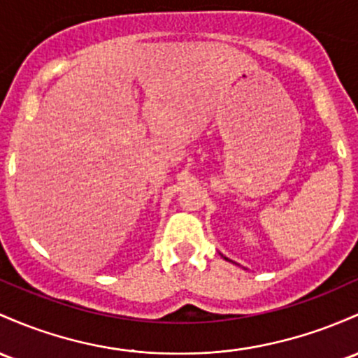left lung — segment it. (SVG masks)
<instances>
[{
	"label": "left lung",
	"instance_id": "left-lung-1",
	"mask_svg": "<svg viewBox=\"0 0 358 358\" xmlns=\"http://www.w3.org/2000/svg\"><path fill=\"white\" fill-rule=\"evenodd\" d=\"M226 260H227V258H226Z\"/></svg>",
	"mask_w": 358,
	"mask_h": 358
}]
</instances>
